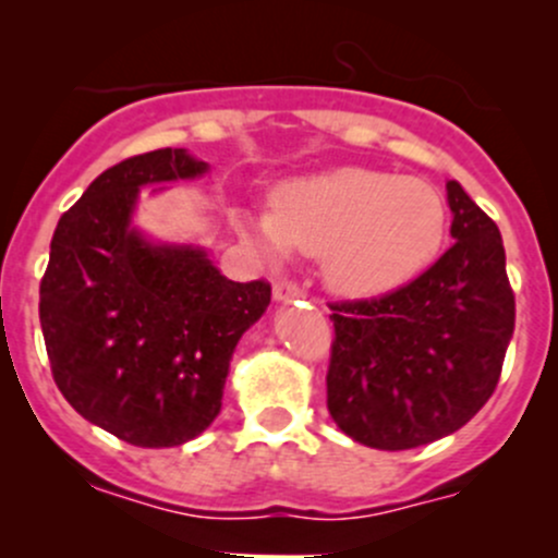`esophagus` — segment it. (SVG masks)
<instances>
[{
	"mask_svg": "<svg viewBox=\"0 0 558 558\" xmlns=\"http://www.w3.org/2000/svg\"><path fill=\"white\" fill-rule=\"evenodd\" d=\"M272 296L278 302H291L296 300V296H302V289L294 283V280H278V283L272 286Z\"/></svg>",
	"mask_w": 558,
	"mask_h": 558,
	"instance_id": "1",
	"label": "esophagus"
}]
</instances>
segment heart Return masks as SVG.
I'll return each mask as SVG.
<instances>
[{"label":"heart","instance_id":"1","mask_svg":"<svg viewBox=\"0 0 558 558\" xmlns=\"http://www.w3.org/2000/svg\"><path fill=\"white\" fill-rule=\"evenodd\" d=\"M238 223L264 251L320 258L326 286L337 294L373 300L435 262L448 210L424 180L340 167L280 185L272 213L240 216Z\"/></svg>","mask_w":558,"mask_h":558}]
</instances>
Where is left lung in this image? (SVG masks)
I'll list each match as a JSON object with an SVG mask.
<instances>
[{"mask_svg":"<svg viewBox=\"0 0 558 558\" xmlns=\"http://www.w3.org/2000/svg\"><path fill=\"white\" fill-rule=\"evenodd\" d=\"M456 243L375 300L331 302L326 408L356 442L408 451L461 429L494 393L515 326L497 223L448 180Z\"/></svg>","mask_w":558,"mask_h":558,"instance_id":"obj_1","label":"left lung"}]
</instances>
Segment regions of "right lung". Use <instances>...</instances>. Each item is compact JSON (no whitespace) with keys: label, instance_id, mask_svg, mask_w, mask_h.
Instances as JSON below:
<instances>
[{"label":"right lung","instance_id":"add662e5","mask_svg":"<svg viewBox=\"0 0 558 558\" xmlns=\"http://www.w3.org/2000/svg\"><path fill=\"white\" fill-rule=\"evenodd\" d=\"M207 170L183 148L132 156L59 218L39 283L50 373L86 421L140 448L194 440L221 413L240 337L267 311V280L234 283L205 251L132 229L148 183Z\"/></svg>","mask_w":558,"mask_h":558}]
</instances>
